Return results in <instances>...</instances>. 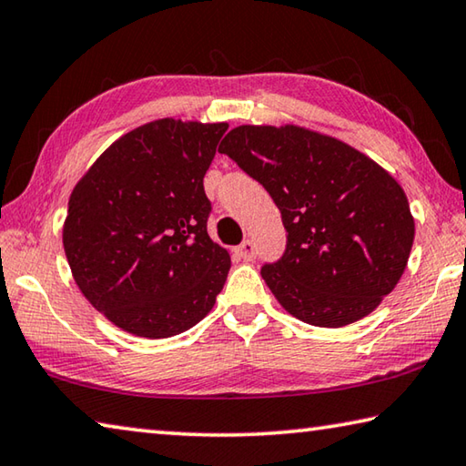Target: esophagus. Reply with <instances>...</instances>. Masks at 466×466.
Returning a JSON list of instances; mask_svg holds the SVG:
<instances>
[{
  "instance_id": "esophagus-1",
  "label": "esophagus",
  "mask_w": 466,
  "mask_h": 466,
  "mask_svg": "<svg viewBox=\"0 0 466 466\" xmlns=\"http://www.w3.org/2000/svg\"><path fill=\"white\" fill-rule=\"evenodd\" d=\"M238 254H239V258H243L246 259V262H251V259L256 258V246H254V241H249V239H246L241 243V246L238 248Z\"/></svg>"
}]
</instances>
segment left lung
Returning <instances> with one entry per match:
<instances>
[{
    "label": "left lung",
    "instance_id": "8db88e82",
    "mask_svg": "<svg viewBox=\"0 0 466 466\" xmlns=\"http://www.w3.org/2000/svg\"><path fill=\"white\" fill-rule=\"evenodd\" d=\"M225 153L272 196L287 249L262 279L297 319L344 328L380 305L405 272L415 225L389 171L303 127L233 128Z\"/></svg>",
    "mask_w": 466,
    "mask_h": 466
}]
</instances>
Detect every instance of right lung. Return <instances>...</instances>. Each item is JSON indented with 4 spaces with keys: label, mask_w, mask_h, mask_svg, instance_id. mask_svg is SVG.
Returning a JSON list of instances; mask_svg holds the SVG:
<instances>
[{
    "label": "right lung",
    "mask_w": 466,
    "mask_h": 466,
    "mask_svg": "<svg viewBox=\"0 0 466 466\" xmlns=\"http://www.w3.org/2000/svg\"><path fill=\"white\" fill-rule=\"evenodd\" d=\"M227 128L147 122L114 141L73 187L65 256L84 297L116 328L171 338L215 307L231 258L208 238L202 179Z\"/></svg>",
    "instance_id": "add662e5"
}]
</instances>
